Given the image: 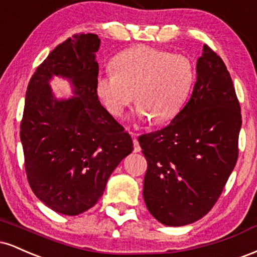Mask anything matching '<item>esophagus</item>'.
<instances>
[{"label": "esophagus", "mask_w": 257, "mask_h": 257, "mask_svg": "<svg viewBox=\"0 0 257 257\" xmlns=\"http://www.w3.org/2000/svg\"><path fill=\"white\" fill-rule=\"evenodd\" d=\"M129 133H131V135L133 137V144H134V152H140L141 147H140V145H139L137 134H135V133H133V132H129Z\"/></svg>", "instance_id": "esophagus-1"}]
</instances>
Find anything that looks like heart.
Masks as SVG:
<instances>
[{"instance_id": "heart-1", "label": "heart", "mask_w": 257, "mask_h": 257, "mask_svg": "<svg viewBox=\"0 0 257 257\" xmlns=\"http://www.w3.org/2000/svg\"><path fill=\"white\" fill-rule=\"evenodd\" d=\"M113 71L96 76L95 90L112 116L138 101V118L163 123L182 110L196 81V66L186 55L150 46H135L112 60Z\"/></svg>"}]
</instances>
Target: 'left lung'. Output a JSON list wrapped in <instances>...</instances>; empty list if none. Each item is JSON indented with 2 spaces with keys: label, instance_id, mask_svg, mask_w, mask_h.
<instances>
[{
  "label": "left lung",
  "instance_id": "obj_1",
  "mask_svg": "<svg viewBox=\"0 0 257 257\" xmlns=\"http://www.w3.org/2000/svg\"><path fill=\"white\" fill-rule=\"evenodd\" d=\"M240 126L229 72L204 44L190 100L170 124L139 137L147 161L144 200L156 220L184 226L211 210L237 163Z\"/></svg>",
  "mask_w": 257,
  "mask_h": 257
}]
</instances>
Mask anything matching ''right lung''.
Wrapping results in <instances>:
<instances>
[{
  "mask_svg": "<svg viewBox=\"0 0 257 257\" xmlns=\"http://www.w3.org/2000/svg\"><path fill=\"white\" fill-rule=\"evenodd\" d=\"M99 47L94 34L67 38L26 89L20 140L28 181L41 202L69 216L98 203L112 172L134 150L131 135L99 101ZM53 75L69 78L76 95L57 100L49 85Z\"/></svg>",
  "mask_w": 257,
  "mask_h": 257,
  "instance_id": "1",
  "label": "right lung"
}]
</instances>
